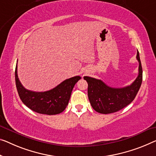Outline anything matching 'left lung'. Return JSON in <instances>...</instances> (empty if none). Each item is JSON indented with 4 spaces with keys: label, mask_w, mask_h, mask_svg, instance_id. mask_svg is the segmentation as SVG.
<instances>
[{
    "label": "left lung",
    "mask_w": 156,
    "mask_h": 156,
    "mask_svg": "<svg viewBox=\"0 0 156 156\" xmlns=\"http://www.w3.org/2000/svg\"><path fill=\"white\" fill-rule=\"evenodd\" d=\"M139 74L130 85L122 88L111 87L99 79L85 76L87 82L88 98L93 109L97 112L108 114L125 108L134 100L142 83V67L137 50Z\"/></svg>",
    "instance_id": "obj_1"
}]
</instances>
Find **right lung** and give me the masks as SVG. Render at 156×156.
Wrapping results in <instances>:
<instances>
[{"mask_svg":"<svg viewBox=\"0 0 156 156\" xmlns=\"http://www.w3.org/2000/svg\"><path fill=\"white\" fill-rule=\"evenodd\" d=\"M15 73L16 87L21 100L32 111L46 115L63 112L68 105L74 85L81 78L80 76H74L48 91L34 92L27 90L20 83L17 76V63Z\"/></svg>","mask_w":156,"mask_h":156,"instance_id":"obj_1","label":"right lung"}]
</instances>
